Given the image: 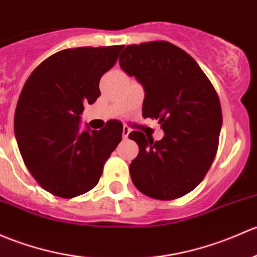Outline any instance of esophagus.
<instances>
[{
  "mask_svg": "<svg viewBox=\"0 0 257 257\" xmlns=\"http://www.w3.org/2000/svg\"><path fill=\"white\" fill-rule=\"evenodd\" d=\"M129 133H131V128H129V126H126V125H124L123 126V138H124V139H128Z\"/></svg>",
  "mask_w": 257,
  "mask_h": 257,
  "instance_id": "1",
  "label": "esophagus"
}]
</instances>
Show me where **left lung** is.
Listing matches in <instances>:
<instances>
[{
    "mask_svg": "<svg viewBox=\"0 0 257 257\" xmlns=\"http://www.w3.org/2000/svg\"><path fill=\"white\" fill-rule=\"evenodd\" d=\"M119 65L144 86L143 117L159 119L165 136L129 138L139 154L129 166L134 186L161 201L185 196L202 182L219 145V96L191 55L165 40L126 45Z\"/></svg>",
    "mask_w": 257,
    "mask_h": 257,
    "instance_id": "1",
    "label": "left lung"
}]
</instances>
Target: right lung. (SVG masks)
Returning <instances> with one entry per match:
<instances>
[{
    "label": "right lung",
    "mask_w": 257,
    "mask_h": 257,
    "mask_svg": "<svg viewBox=\"0 0 257 257\" xmlns=\"http://www.w3.org/2000/svg\"><path fill=\"white\" fill-rule=\"evenodd\" d=\"M124 45L64 49L39 64L24 83L15 134L27 169L42 188L61 198L92 190L121 140L123 124L80 131L85 104L101 96L99 80Z\"/></svg>",
    "instance_id": "obj_1"
}]
</instances>
